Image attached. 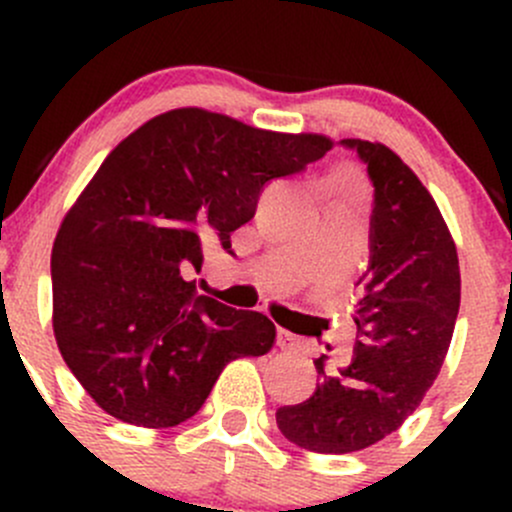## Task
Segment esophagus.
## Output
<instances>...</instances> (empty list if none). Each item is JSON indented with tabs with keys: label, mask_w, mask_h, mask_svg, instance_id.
Instances as JSON below:
<instances>
[{
	"label": "esophagus",
	"mask_w": 512,
	"mask_h": 512,
	"mask_svg": "<svg viewBox=\"0 0 512 512\" xmlns=\"http://www.w3.org/2000/svg\"><path fill=\"white\" fill-rule=\"evenodd\" d=\"M277 347H280L282 352H297L299 339L294 337L292 332H287V329H280V332H277Z\"/></svg>",
	"instance_id": "obj_1"
}]
</instances>
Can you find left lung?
Returning a JSON list of instances; mask_svg holds the SVG:
<instances>
[{"instance_id":"1","label":"left lung","mask_w":512,"mask_h":512,"mask_svg":"<svg viewBox=\"0 0 512 512\" xmlns=\"http://www.w3.org/2000/svg\"><path fill=\"white\" fill-rule=\"evenodd\" d=\"M339 146L356 151L374 185L354 356L334 374L319 356L312 396L277 409L282 436L314 453L369 448L414 414L441 371L461 307L456 245L414 170L381 143L344 138Z\"/></svg>"}]
</instances>
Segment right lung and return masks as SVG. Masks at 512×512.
Masks as SVG:
<instances>
[{
  "mask_svg": "<svg viewBox=\"0 0 512 512\" xmlns=\"http://www.w3.org/2000/svg\"><path fill=\"white\" fill-rule=\"evenodd\" d=\"M332 148L223 113L175 108L118 143L64 218L51 252L54 337L106 414L146 428L198 414L225 364L262 356L275 324L198 292L208 242L255 218L270 180Z\"/></svg>",
  "mask_w": 512,
  "mask_h": 512,
  "instance_id": "obj_1",
  "label": "right lung"
}]
</instances>
